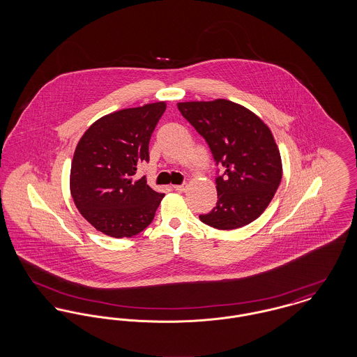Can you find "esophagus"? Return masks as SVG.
<instances>
[{
	"instance_id": "34e87169",
	"label": "esophagus",
	"mask_w": 357,
	"mask_h": 357,
	"mask_svg": "<svg viewBox=\"0 0 357 357\" xmlns=\"http://www.w3.org/2000/svg\"><path fill=\"white\" fill-rule=\"evenodd\" d=\"M174 188L176 190V191H186L187 188H188V185L187 183H183V185H176V186H174Z\"/></svg>"
}]
</instances>
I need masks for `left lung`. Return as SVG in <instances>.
Segmentation results:
<instances>
[{
  "mask_svg": "<svg viewBox=\"0 0 357 357\" xmlns=\"http://www.w3.org/2000/svg\"><path fill=\"white\" fill-rule=\"evenodd\" d=\"M176 105L225 169L215 179L217 206L199 220L218 230H234L257 220L282 178L281 155L271 128L246 107L226 99Z\"/></svg>",
  "mask_w": 357,
  "mask_h": 357,
  "instance_id": "8db88e82",
  "label": "left lung"
}]
</instances>
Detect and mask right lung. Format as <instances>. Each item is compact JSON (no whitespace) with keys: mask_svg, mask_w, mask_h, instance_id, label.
Returning <instances> with one entry per match:
<instances>
[{"mask_svg":"<svg viewBox=\"0 0 357 357\" xmlns=\"http://www.w3.org/2000/svg\"><path fill=\"white\" fill-rule=\"evenodd\" d=\"M166 102L108 114L80 137L70 165L69 187L80 214L98 231L114 238L134 237L153 220L165 194L135 179L149 160L151 134Z\"/></svg>","mask_w":357,"mask_h":357,"instance_id":"1","label":"right lung"}]
</instances>
